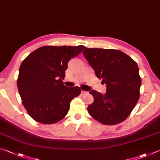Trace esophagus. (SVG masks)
Listing matches in <instances>:
<instances>
[{
    "label": "esophagus",
    "instance_id": "obj_1",
    "mask_svg": "<svg viewBox=\"0 0 160 160\" xmlns=\"http://www.w3.org/2000/svg\"><path fill=\"white\" fill-rule=\"evenodd\" d=\"M86 93H87V92H86V91H82V95H84V94H86Z\"/></svg>",
    "mask_w": 160,
    "mask_h": 160
}]
</instances>
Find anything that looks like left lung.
I'll use <instances>...</instances> for the list:
<instances>
[{"instance_id": "left-lung-1", "label": "left lung", "mask_w": 160, "mask_h": 160, "mask_svg": "<svg viewBox=\"0 0 160 160\" xmlns=\"http://www.w3.org/2000/svg\"><path fill=\"white\" fill-rule=\"evenodd\" d=\"M83 55L96 77L106 84V93L92 90L93 102L88 112L98 122L114 125L127 118L140 97L141 78L137 63L120 50L84 47Z\"/></svg>"}]
</instances>
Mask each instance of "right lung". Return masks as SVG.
<instances>
[{
	"instance_id": "obj_1",
	"label": "right lung",
	"mask_w": 160,
	"mask_h": 160,
	"mask_svg": "<svg viewBox=\"0 0 160 160\" xmlns=\"http://www.w3.org/2000/svg\"><path fill=\"white\" fill-rule=\"evenodd\" d=\"M83 46L39 48L27 56L19 70L18 88L28 114L41 124L62 119L72 100L81 93L78 86L66 87L62 80L67 64Z\"/></svg>"
}]
</instances>
